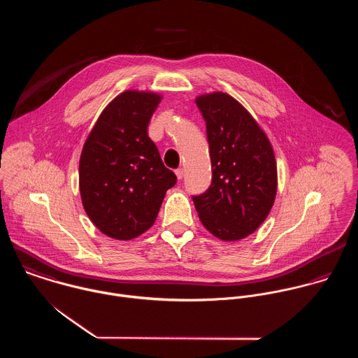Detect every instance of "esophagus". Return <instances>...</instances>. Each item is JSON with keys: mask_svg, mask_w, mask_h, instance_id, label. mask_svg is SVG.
<instances>
[{"mask_svg": "<svg viewBox=\"0 0 358 358\" xmlns=\"http://www.w3.org/2000/svg\"><path fill=\"white\" fill-rule=\"evenodd\" d=\"M175 173H176V178H178V179H182L183 175H185V171H183V168H178V169L175 171Z\"/></svg>", "mask_w": 358, "mask_h": 358, "instance_id": "esophagus-1", "label": "esophagus"}]
</instances>
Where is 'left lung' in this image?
<instances>
[{
    "label": "left lung",
    "instance_id": "obj_1",
    "mask_svg": "<svg viewBox=\"0 0 358 358\" xmlns=\"http://www.w3.org/2000/svg\"><path fill=\"white\" fill-rule=\"evenodd\" d=\"M206 122L212 183L193 197L205 229L238 241L264 222L277 194L273 146L251 113L224 92L196 98Z\"/></svg>",
    "mask_w": 358,
    "mask_h": 358
}]
</instances>
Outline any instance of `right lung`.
I'll use <instances>...</instances> for the list:
<instances>
[{"label": "right lung", "instance_id": "1", "mask_svg": "<svg viewBox=\"0 0 358 358\" xmlns=\"http://www.w3.org/2000/svg\"><path fill=\"white\" fill-rule=\"evenodd\" d=\"M162 96L128 90L108 103L90 132L78 168L83 206L110 238L132 240L155 222L175 173L165 168L148 125Z\"/></svg>", "mask_w": 358, "mask_h": 358}]
</instances>
